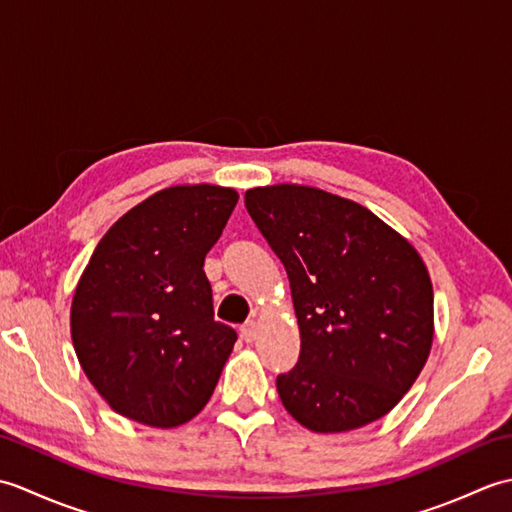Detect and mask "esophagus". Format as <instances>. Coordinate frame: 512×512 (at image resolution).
<instances>
[{
  "instance_id": "obj_1",
  "label": "esophagus",
  "mask_w": 512,
  "mask_h": 512,
  "mask_svg": "<svg viewBox=\"0 0 512 512\" xmlns=\"http://www.w3.org/2000/svg\"><path fill=\"white\" fill-rule=\"evenodd\" d=\"M242 336H244L246 343L255 341V336H257V323H255V321H246V323L242 325Z\"/></svg>"
}]
</instances>
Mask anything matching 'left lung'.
<instances>
[{"instance_id":"left-lung-1","label":"left lung","mask_w":512,"mask_h":512,"mask_svg":"<svg viewBox=\"0 0 512 512\" xmlns=\"http://www.w3.org/2000/svg\"><path fill=\"white\" fill-rule=\"evenodd\" d=\"M284 264L301 334L277 391L317 433L383 418L422 372L433 341V288L418 250L365 206L299 184L244 195Z\"/></svg>"}]
</instances>
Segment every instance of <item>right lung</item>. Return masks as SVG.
<instances>
[{
  "label": "right lung",
  "instance_id": "right-lung-1",
  "mask_svg": "<svg viewBox=\"0 0 512 512\" xmlns=\"http://www.w3.org/2000/svg\"><path fill=\"white\" fill-rule=\"evenodd\" d=\"M237 198L213 184L162 189L94 248L74 290L72 343L121 416L169 429L209 402L237 332L213 317L204 257Z\"/></svg>",
  "mask_w": 512,
  "mask_h": 512
}]
</instances>
